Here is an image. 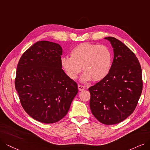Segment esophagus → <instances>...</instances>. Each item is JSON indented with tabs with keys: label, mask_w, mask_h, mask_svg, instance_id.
Returning a JSON list of instances; mask_svg holds the SVG:
<instances>
[{
	"label": "esophagus",
	"mask_w": 150,
	"mask_h": 150,
	"mask_svg": "<svg viewBox=\"0 0 150 150\" xmlns=\"http://www.w3.org/2000/svg\"><path fill=\"white\" fill-rule=\"evenodd\" d=\"M78 88L80 91H83V90H84L86 88H85V86H82V85H78Z\"/></svg>",
	"instance_id": "obj_1"
}]
</instances>
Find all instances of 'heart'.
Masks as SVG:
<instances>
[{"mask_svg": "<svg viewBox=\"0 0 150 150\" xmlns=\"http://www.w3.org/2000/svg\"><path fill=\"white\" fill-rule=\"evenodd\" d=\"M71 58L63 57L61 64L65 73L71 79H77L81 72L85 73L83 81L92 79L99 81L109 73L112 64L110 50L104 45L82 43L71 50Z\"/></svg>", "mask_w": 150, "mask_h": 150, "instance_id": "b5f03b06", "label": "heart"}]
</instances>
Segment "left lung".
Returning <instances> with one entry per match:
<instances>
[{
    "label": "left lung",
    "mask_w": 150,
    "mask_h": 150,
    "mask_svg": "<svg viewBox=\"0 0 150 150\" xmlns=\"http://www.w3.org/2000/svg\"><path fill=\"white\" fill-rule=\"evenodd\" d=\"M114 50L109 73L89 87L90 108L95 117L106 125L125 120L134 112L143 88L141 66L135 53L121 41L107 37Z\"/></svg>",
    "instance_id": "1"
}]
</instances>
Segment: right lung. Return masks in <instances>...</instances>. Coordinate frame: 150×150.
Masks as SVG:
<instances>
[{"label":"right lung","mask_w":150,"mask_h":150,"mask_svg":"<svg viewBox=\"0 0 150 150\" xmlns=\"http://www.w3.org/2000/svg\"><path fill=\"white\" fill-rule=\"evenodd\" d=\"M62 53L59 44L38 41L23 53L17 65L15 86L21 106L40 122L61 120L78 92L77 83L62 68Z\"/></svg>","instance_id":"1"}]
</instances>
